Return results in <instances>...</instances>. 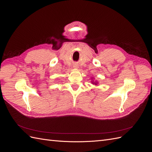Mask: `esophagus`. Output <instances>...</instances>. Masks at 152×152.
<instances>
[{
  "instance_id": "esophagus-1",
  "label": "esophagus",
  "mask_w": 152,
  "mask_h": 152,
  "mask_svg": "<svg viewBox=\"0 0 152 152\" xmlns=\"http://www.w3.org/2000/svg\"><path fill=\"white\" fill-rule=\"evenodd\" d=\"M74 67H75V68H77V65H75V66H74Z\"/></svg>"
}]
</instances>
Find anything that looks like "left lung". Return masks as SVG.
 I'll return each instance as SVG.
<instances>
[{
    "label": "left lung",
    "instance_id": "left-lung-1",
    "mask_svg": "<svg viewBox=\"0 0 152 152\" xmlns=\"http://www.w3.org/2000/svg\"><path fill=\"white\" fill-rule=\"evenodd\" d=\"M92 84H95V85H97V83H95H95H93V82H92Z\"/></svg>",
    "mask_w": 152,
    "mask_h": 152
}]
</instances>
